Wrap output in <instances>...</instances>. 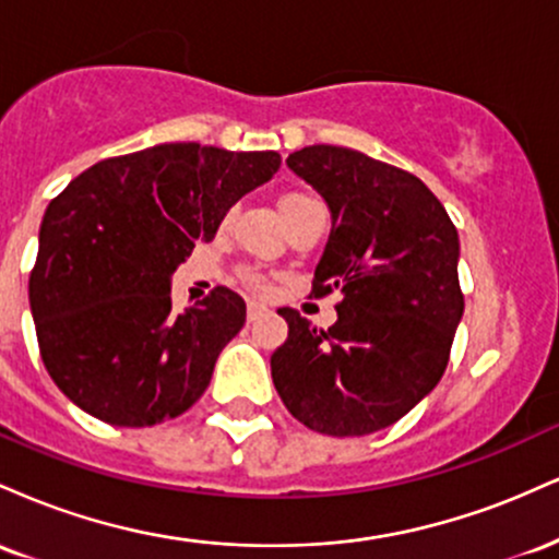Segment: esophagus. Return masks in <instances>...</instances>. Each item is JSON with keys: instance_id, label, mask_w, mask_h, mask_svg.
<instances>
[{"instance_id": "esophagus-1", "label": "esophagus", "mask_w": 559, "mask_h": 559, "mask_svg": "<svg viewBox=\"0 0 559 559\" xmlns=\"http://www.w3.org/2000/svg\"><path fill=\"white\" fill-rule=\"evenodd\" d=\"M265 312H267V307L260 305V301H249V305H247V318L249 320H260L262 316H265Z\"/></svg>"}]
</instances>
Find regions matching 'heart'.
<instances>
[{"label":"heart","mask_w":559,"mask_h":559,"mask_svg":"<svg viewBox=\"0 0 559 559\" xmlns=\"http://www.w3.org/2000/svg\"><path fill=\"white\" fill-rule=\"evenodd\" d=\"M307 199H312V197H307V194H286L284 199H281V213H284V210L297 207V204L307 202Z\"/></svg>","instance_id":"b5f03b06"}]
</instances>
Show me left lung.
Wrapping results in <instances>:
<instances>
[{"instance_id": "1", "label": "left lung", "mask_w": 559, "mask_h": 559, "mask_svg": "<svg viewBox=\"0 0 559 559\" xmlns=\"http://www.w3.org/2000/svg\"><path fill=\"white\" fill-rule=\"evenodd\" d=\"M286 165L329 204L312 294L338 288L342 305L329 331L278 310L288 338L271 357L275 391L318 433L381 431L447 370L465 310L457 228L420 178L357 150L305 146Z\"/></svg>"}]
</instances>
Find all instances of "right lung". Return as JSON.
<instances>
[{
  "instance_id": "1",
  "label": "right lung",
  "mask_w": 559,
  "mask_h": 559,
  "mask_svg": "<svg viewBox=\"0 0 559 559\" xmlns=\"http://www.w3.org/2000/svg\"><path fill=\"white\" fill-rule=\"evenodd\" d=\"M278 168V152L170 141L102 159L49 202L28 301L41 360L70 402L144 428L204 394L247 305L217 286L173 312V273Z\"/></svg>"
}]
</instances>
